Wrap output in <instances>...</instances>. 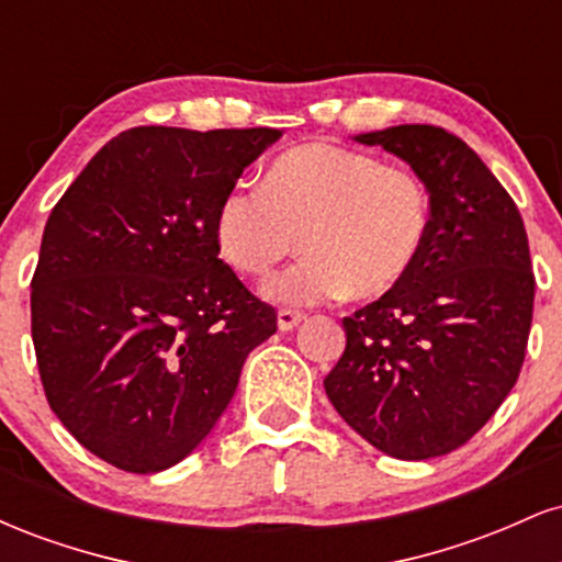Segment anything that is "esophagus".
<instances>
[{
    "mask_svg": "<svg viewBox=\"0 0 562 562\" xmlns=\"http://www.w3.org/2000/svg\"><path fill=\"white\" fill-rule=\"evenodd\" d=\"M301 322H303L301 312H290V308H280V312H277V327H280L282 333L293 330V327H299Z\"/></svg>",
    "mask_w": 562,
    "mask_h": 562,
    "instance_id": "1",
    "label": "esophagus"
}]
</instances>
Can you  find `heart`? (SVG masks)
Returning a JSON list of instances; mask_svg holds the SVG:
<instances>
[{
    "label": "heart",
    "mask_w": 562,
    "mask_h": 562,
    "mask_svg": "<svg viewBox=\"0 0 562 562\" xmlns=\"http://www.w3.org/2000/svg\"><path fill=\"white\" fill-rule=\"evenodd\" d=\"M428 232L430 198L415 171L325 142L282 153L261 187H232L214 216L218 254L248 277L272 272L301 235L306 259L261 288L295 308L389 293L415 269Z\"/></svg>",
    "instance_id": "obj_1"
}]
</instances>
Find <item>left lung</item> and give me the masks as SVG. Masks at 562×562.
I'll use <instances>...</instances> for the list:
<instances>
[{
    "label": "left lung",
    "mask_w": 562,
    "mask_h": 562,
    "mask_svg": "<svg viewBox=\"0 0 562 562\" xmlns=\"http://www.w3.org/2000/svg\"><path fill=\"white\" fill-rule=\"evenodd\" d=\"M423 179L430 232L415 269L353 317L325 378L338 415L396 460H430L473 438L513 391L533 314L518 205L447 128L357 134Z\"/></svg>",
    "instance_id": "8db88e82"
}]
</instances>
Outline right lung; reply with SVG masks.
Masks as SVG:
<instances>
[{
  "mask_svg": "<svg viewBox=\"0 0 562 562\" xmlns=\"http://www.w3.org/2000/svg\"><path fill=\"white\" fill-rule=\"evenodd\" d=\"M280 128L137 126L47 218L31 282L44 393L70 436L126 473L200 447L277 314L218 259L216 205Z\"/></svg>",
  "mask_w": 562,
  "mask_h": 562,
  "instance_id": "obj_1",
  "label": "right lung"
}]
</instances>
